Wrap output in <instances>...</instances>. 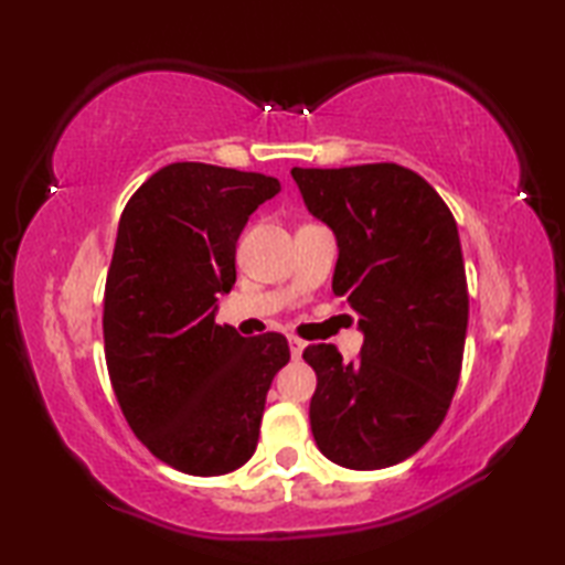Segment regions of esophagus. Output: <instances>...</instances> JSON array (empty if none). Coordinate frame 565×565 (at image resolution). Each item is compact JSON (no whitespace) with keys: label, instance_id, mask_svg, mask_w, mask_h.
I'll return each instance as SVG.
<instances>
[{"label":"esophagus","instance_id":"esophagus-1","mask_svg":"<svg viewBox=\"0 0 565 565\" xmlns=\"http://www.w3.org/2000/svg\"><path fill=\"white\" fill-rule=\"evenodd\" d=\"M289 347H291V356H294V359H301V353H303V347H306V343H303L301 339L289 337Z\"/></svg>","mask_w":565,"mask_h":565}]
</instances>
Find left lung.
Wrapping results in <instances>:
<instances>
[{"instance_id":"1","label":"left lung","mask_w":565,"mask_h":565,"mask_svg":"<svg viewBox=\"0 0 565 565\" xmlns=\"http://www.w3.org/2000/svg\"><path fill=\"white\" fill-rule=\"evenodd\" d=\"M291 177L337 234L331 289L363 331L359 361L333 343L303 351L317 371L311 434L343 468L401 463L441 426L461 376L468 286L456 218L424 177L388 161Z\"/></svg>"}]
</instances>
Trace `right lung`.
I'll return each mask as SVG.
<instances>
[{
	"label": "right lung",
	"instance_id": "right-lung-1",
	"mask_svg": "<svg viewBox=\"0 0 565 565\" xmlns=\"http://www.w3.org/2000/svg\"><path fill=\"white\" fill-rule=\"evenodd\" d=\"M279 179L199 161L159 169L127 202L104 289V353L131 431L191 476L236 471L256 451L266 391L291 359L276 331L216 323L236 242Z\"/></svg>",
	"mask_w": 565,
	"mask_h": 565
}]
</instances>
